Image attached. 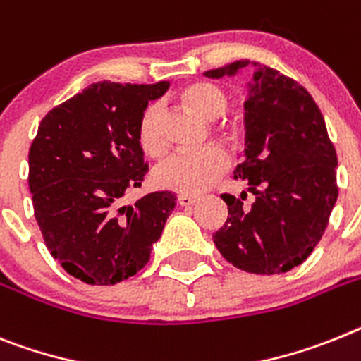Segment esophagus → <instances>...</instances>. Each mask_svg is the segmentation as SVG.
I'll use <instances>...</instances> for the list:
<instances>
[{"label": "esophagus", "instance_id": "1", "mask_svg": "<svg viewBox=\"0 0 361 361\" xmlns=\"http://www.w3.org/2000/svg\"><path fill=\"white\" fill-rule=\"evenodd\" d=\"M197 201H199V199H197V197H192V195H178V199H177L178 204L184 206V208H188V206H193Z\"/></svg>", "mask_w": 361, "mask_h": 361}]
</instances>
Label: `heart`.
<instances>
[{
	"label": "heart",
	"mask_w": 361,
	"mask_h": 361,
	"mask_svg": "<svg viewBox=\"0 0 361 361\" xmlns=\"http://www.w3.org/2000/svg\"><path fill=\"white\" fill-rule=\"evenodd\" d=\"M180 98L188 106L197 111L199 115L208 120H216L215 133L224 142L239 144L241 140V126L235 120L224 116L230 107V94L226 89L214 82H192L180 91ZM138 144L147 155H159L164 149V137H162V106L153 102L144 107L142 115L137 126ZM228 168V157L224 149L219 146H204L193 151H175L164 157L153 168L151 180L157 188L169 190V192L195 195L212 186Z\"/></svg>",
	"instance_id": "b5f03b06"
}]
</instances>
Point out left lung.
<instances>
[{"instance_id": "1", "label": "left lung", "mask_w": 361, "mask_h": 361, "mask_svg": "<svg viewBox=\"0 0 361 361\" xmlns=\"http://www.w3.org/2000/svg\"><path fill=\"white\" fill-rule=\"evenodd\" d=\"M254 84L245 102L246 160L233 177L254 195L223 193L228 219L214 243L228 263L252 274H283L303 263L319 243L338 199L334 144L318 104L295 80L252 61ZM248 60L206 71L235 75Z\"/></svg>"}]
</instances>
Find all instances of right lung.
I'll return each mask as SVG.
<instances>
[{"label": "right lung", "mask_w": 361, "mask_h": 361, "mask_svg": "<svg viewBox=\"0 0 361 361\" xmlns=\"http://www.w3.org/2000/svg\"><path fill=\"white\" fill-rule=\"evenodd\" d=\"M168 87L91 84L52 107L30 144L29 188L43 241L87 285H115L144 269L173 212L171 192L124 204L147 173L138 118Z\"/></svg>", "instance_id": "obj_1"}]
</instances>
